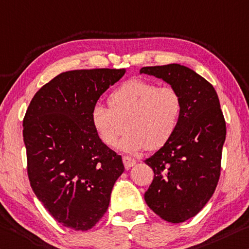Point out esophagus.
<instances>
[{"instance_id":"1","label":"esophagus","mask_w":249,"mask_h":249,"mask_svg":"<svg viewBox=\"0 0 249 249\" xmlns=\"http://www.w3.org/2000/svg\"><path fill=\"white\" fill-rule=\"evenodd\" d=\"M123 164L125 168H131L132 166H134V165L136 164V160L132 159V157H128V156H124L123 157Z\"/></svg>"}]
</instances>
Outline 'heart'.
<instances>
[{
	"label": "heart",
	"mask_w": 249,
	"mask_h": 249,
	"mask_svg": "<svg viewBox=\"0 0 249 249\" xmlns=\"http://www.w3.org/2000/svg\"><path fill=\"white\" fill-rule=\"evenodd\" d=\"M108 106L94 105L92 126L107 147H115L127 128L118 145L126 153L163 147L176 133L184 110L178 89L142 78L129 80L114 89L108 96Z\"/></svg>",
	"instance_id": "obj_1"
}]
</instances>
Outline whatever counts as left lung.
Here are the masks:
<instances>
[{"instance_id":"1","label":"left lung","mask_w":249,"mask_h":249,"mask_svg":"<svg viewBox=\"0 0 249 249\" xmlns=\"http://www.w3.org/2000/svg\"><path fill=\"white\" fill-rule=\"evenodd\" d=\"M141 74L163 78L184 103L178 128L167 144L144 160L154 172L144 198L168 223L194 217L214 194L220 176L226 123L210 82L179 64L146 66Z\"/></svg>"}]
</instances>
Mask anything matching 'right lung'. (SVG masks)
Masks as SVG:
<instances>
[{"label":"right lung","instance_id":"obj_1","mask_svg":"<svg viewBox=\"0 0 249 249\" xmlns=\"http://www.w3.org/2000/svg\"><path fill=\"white\" fill-rule=\"evenodd\" d=\"M125 69L64 72L39 89L23 120L27 176L34 194L63 226L89 231L100 222L124 172L121 155L102 143L90 112Z\"/></svg>","mask_w":249,"mask_h":249}]
</instances>
